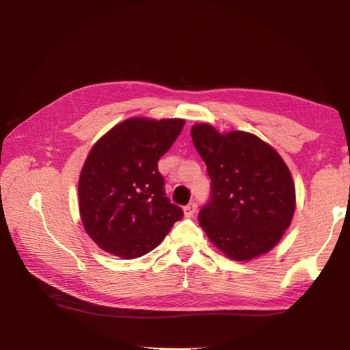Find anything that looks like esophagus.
I'll return each instance as SVG.
<instances>
[{
	"instance_id": "1",
	"label": "esophagus",
	"mask_w": 350,
	"mask_h": 350,
	"mask_svg": "<svg viewBox=\"0 0 350 350\" xmlns=\"http://www.w3.org/2000/svg\"><path fill=\"white\" fill-rule=\"evenodd\" d=\"M196 210H197V204L194 203H189L188 206H185L184 207V215H185V217H193L194 216V213H196Z\"/></svg>"
}]
</instances>
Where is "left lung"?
I'll return each instance as SVG.
<instances>
[{
  "mask_svg": "<svg viewBox=\"0 0 350 350\" xmlns=\"http://www.w3.org/2000/svg\"><path fill=\"white\" fill-rule=\"evenodd\" d=\"M191 137L211 179L198 213L207 238L235 261L269 252L295 213L293 179L280 154L251 133L221 134L210 124H196Z\"/></svg>",
  "mask_w": 350,
  "mask_h": 350,
  "instance_id": "left-lung-1",
  "label": "left lung"
}]
</instances>
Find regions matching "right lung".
I'll use <instances>...</instances> for the list:
<instances>
[{"mask_svg":"<svg viewBox=\"0 0 350 350\" xmlns=\"http://www.w3.org/2000/svg\"><path fill=\"white\" fill-rule=\"evenodd\" d=\"M185 121L130 118L94 143L79 179L83 226L98 247L131 260L150 252L184 213L165 196L157 162Z\"/></svg>","mask_w":350,"mask_h":350,"instance_id":"1","label":"right lung"}]
</instances>
